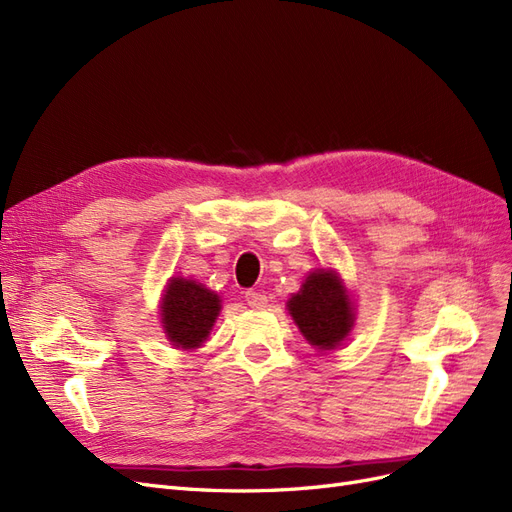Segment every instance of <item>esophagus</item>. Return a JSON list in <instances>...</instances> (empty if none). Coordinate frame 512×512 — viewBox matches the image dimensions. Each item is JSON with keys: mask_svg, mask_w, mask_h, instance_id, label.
<instances>
[{"mask_svg": "<svg viewBox=\"0 0 512 512\" xmlns=\"http://www.w3.org/2000/svg\"><path fill=\"white\" fill-rule=\"evenodd\" d=\"M245 301H247V305L250 307H265L267 305V294L265 292H258V290H247L245 292Z\"/></svg>", "mask_w": 512, "mask_h": 512, "instance_id": "34e87169", "label": "esophagus"}]
</instances>
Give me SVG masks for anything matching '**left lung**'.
<instances>
[{
	"mask_svg": "<svg viewBox=\"0 0 512 512\" xmlns=\"http://www.w3.org/2000/svg\"><path fill=\"white\" fill-rule=\"evenodd\" d=\"M288 312L312 346L331 350L344 342L352 327V305L339 277L327 269L312 273L292 294Z\"/></svg>",
	"mask_w": 512,
	"mask_h": 512,
	"instance_id": "obj_1",
	"label": "left lung"
}]
</instances>
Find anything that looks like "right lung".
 <instances>
[{
    "instance_id": "obj_1",
    "label": "right lung",
    "mask_w": 512,
    "mask_h": 512,
    "mask_svg": "<svg viewBox=\"0 0 512 512\" xmlns=\"http://www.w3.org/2000/svg\"><path fill=\"white\" fill-rule=\"evenodd\" d=\"M218 312V294L192 280L175 277L170 280L164 297L162 327L177 348L192 350L209 337Z\"/></svg>"
}]
</instances>
